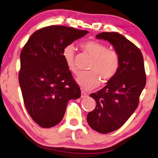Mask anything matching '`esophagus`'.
I'll return each mask as SVG.
<instances>
[{"label": "esophagus", "mask_w": 158, "mask_h": 158, "mask_svg": "<svg viewBox=\"0 0 158 158\" xmlns=\"http://www.w3.org/2000/svg\"><path fill=\"white\" fill-rule=\"evenodd\" d=\"M88 97V94H87L85 92H81V98H86Z\"/></svg>", "instance_id": "esophagus-1"}]
</instances>
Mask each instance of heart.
I'll list each match as a JSON object with an SVG mask.
<instances>
[{"mask_svg": "<svg viewBox=\"0 0 158 158\" xmlns=\"http://www.w3.org/2000/svg\"><path fill=\"white\" fill-rule=\"evenodd\" d=\"M81 47L94 60L89 68L91 71L80 73L76 77V82L80 86L89 90L99 85V77L106 82L114 77L120 65L119 55L115 50L109 49L105 44L96 41H86L81 44ZM75 53L74 46L70 44L64 48L62 56L68 69L76 73Z\"/></svg>", "mask_w": 158, "mask_h": 158, "instance_id": "obj_1", "label": "heart"}]
</instances>
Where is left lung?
I'll return each mask as SVG.
<instances>
[{
	"mask_svg": "<svg viewBox=\"0 0 158 158\" xmlns=\"http://www.w3.org/2000/svg\"><path fill=\"white\" fill-rule=\"evenodd\" d=\"M96 38L108 41L120 57L119 69L114 77L100 90L90 94L96 106L87 116L93 130L108 133L122 127L136 110L146 76L141 52L124 36L102 32Z\"/></svg>",
	"mask_w": 158,
	"mask_h": 158,
	"instance_id": "obj_1",
	"label": "left lung"
}]
</instances>
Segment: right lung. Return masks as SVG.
I'll return each mask as SVG.
<instances>
[{"mask_svg":"<svg viewBox=\"0 0 158 158\" xmlns=\"http://www.w3.org/2000/svg\"><path fill=\"white\" fill-rule=\"evenodd\" d=\"M87 33L66 26L46 27L34 32L22 49L19 83L27 110L41 127L57 125L68 102L81 95L62 53Z\"/></svg>","mask_w":158,"mask_h":158,"instance_id":"1","label":"right lung"}]
</instances>
